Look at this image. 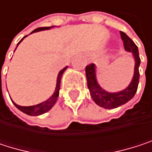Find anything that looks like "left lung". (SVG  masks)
Returning a JSON list of instances; mask_svg holds the SVG:
<instances>
[{
    "mask_svg": "<svg viewBox=\"0 0 152 152\" xmlns=\"http://www.w3.org/2000/svg\"><path fill=\"white\" fill-rule=\"evenodd\" d=\"M121 38L123 40V45L126 51L133 53L136 61L135 65V73L132 82L129 85L127 89L116 93H110L104 91L99 84L96 79L95 73V65L93 63L89 64L85 68L86 77H87V84L90 91V94L94 100V102L101 107L106 109H113L119 107L121 105L126 104L131 99L134 98L137 91L138 83H139V66H140V57L138 53V48L137 45L133 42V40L123 31H120Z\"/></svg>",
    "mask_w": 152,
    "mask_h": 152,
    "instance_id": "left-lung-1",
    "label": "left lung"
}]
</instances>
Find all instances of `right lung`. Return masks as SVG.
Here are the masks:
<instances>
[{
  "mask_svg": "<svg viewBox=\"0 0 152 152\" xmlns=\"http://www.w3.org/2000/svg\"><path fill=\"white\" fill-rule=\"evenodd\" d=\"M52 27H54V26H51V27H40V28H38L36 30H34L33 31H31V33L33 32H36V31H42V30H48ZM26 36H24L17 44V46L19 45V43L25 38ZM67 67H65L63 69H61L60 71V73L58 74V77H57V83H56V88H55V91L54 93L53 94V96L51 98H49L45 102H42L39 105H36V106H21L16 105L15 102H13V104L15 105L16 108H18L20 111H22L23 113L28 114V115H31V116H37V115H40V114H43L46 113L47 111H49L53 106H54V104L56 103L57 101V99L59 97V91H60V88H61V76L62 74L64 73V71L66 70Z\"/></svg>",
  "mask_w": 152,
  "mask_h": 152,
  "instance_id": "1",
  "label": "right lung"
}]
</instances>
